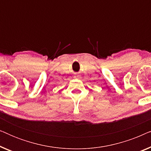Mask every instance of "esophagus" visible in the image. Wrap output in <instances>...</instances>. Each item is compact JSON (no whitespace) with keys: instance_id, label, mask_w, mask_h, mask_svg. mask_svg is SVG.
I'll list each match as a JSON object with an SVG mask.
<instances>
[{"instance_id":"obj_1","label":"esophagus","mask_w":151,"mask_h":151,"mask_svg":"<svg viewBox=\"0 0 151 151\" xmlns=\"http://www.w3.org/2000/svg\"><path fill=\"white\" fill-rule=\"evenodd\" d=\"M74 78H80V76H78V75H76L75 76H74Z\"/></svg>"}]
</instances>
